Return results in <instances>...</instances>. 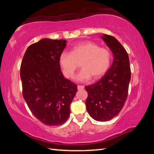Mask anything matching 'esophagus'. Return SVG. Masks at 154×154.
I'll list each match as a JSON object with an SVG mask.
<instances>
[{"instance_id":"1","label":"esophagus","mask_w":154,"mask_h":154,"mask_svg":"<svg viewBox=\"0 0 154 154\" xmlns=\"http://www.w3.org/2000/svg\"><path fill=\"white\" fill-rule=\"evenodd\" d=\"M77 89L79 90H83V89H84V86H83V85H77Z\"/></svg>"}]
</instances>
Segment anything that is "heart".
<instances>
[{
    "mask_svg": "<svg viewBox=\"0 0 154 154\" xmlns=\"http://www.w3.org/2000/svg\"><path fill=\"white\" fill-rule=\"evenodd\" d=\"M111 54L105 48H100L98 44L92 41L77 44L72 48L71 54L62 52L58 62L62 72L67 78L74 76L78 64L82 68L75 77L77 82H85L93 78L98 79L102 77L109 69Z\"/></svg>",
    "mask_w": 154,
    "mask_h": 154,
    "instance_id": "heart-1",
    "label": "heart"
}]
</instances>
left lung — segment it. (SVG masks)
<instances>
[{
	"instance_id": "1",
	"label": "left lung",
	"mask_w": 154,
	"mask_h": 154,
	"mask_svg": "<svg viewBox=\"0 0 154 154\" xmlns=\"http://www.w3.org/2000/svg\"><path fill=\"white\" fill-rule=\"evenodd\" d=\"M101 38L113 53V61L106 74L94 84L85 86L86 109L96 121L106 122L118 116L126 102L131 78L128 55L122 44L111 35Z\"/></svg>"
}]
</instances>
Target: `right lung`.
<instances>
[{
  "mask_svg": "<svg viewBox=\"0 0 154 154\" xmlns=\"http://www.w3.org/2000/svg\"><path fill=\"white\" fill-rule=\"evenodd\" d=\"M67 41L43 38L28 47L20 67L22 94L30 111L47 126L65 123L77 85L64 78L59 56Z\"/></svg>",
  "mask_w": 154,
  "mask_h": 154,
  "instance_id": "right-lung-1",
  "label": "right lung"
}]
</instances>
